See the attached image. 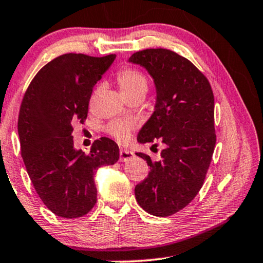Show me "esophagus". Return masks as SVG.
Masks as SVG:
<instances>
[{
	"label": "esophagus",
	"mask_w": 263,
	"mask_h": 263,
	"mask_svg": "<svg viewBox=\"0 0 263 263\" xmlns=\"http://www.w3.org/2000/svg\"><path fill=\"white\" fill-rule=\"evenodd\" d=\"M132 157H133L132 151L126 150V149H121L120 150V158H119L120 162H127L128 160H131Z\"/></svg>",
	"instance_id": "esophagus-1"
}]
</instances>
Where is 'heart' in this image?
I'll list each match as a JSON object with an SVG mask.
<instances>
[{
    "instance_id": "b5f03b06",
    "label": "heart",
    "mask_w": 263,
    "mask_h": 263,
    "mask_svg": "<svg viewBox=\"0 0 263 263\" xmlns=\"http://www.w3.org/2000/svg\"><path fill=\"white\" fill-rule=\"evenodd\" d=\"M118 82H119L121 91L126 98L135 93H138V91L145 93L147 89L146 76L135 68L121 69L118 72ZM135 127L136 124L133 121L116 120L107 126V132L116 137L119 142H125L130 137L131 132L135 130Z\"/></svg>"
}]
</instances>
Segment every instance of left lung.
Returning <instances> with one entry per match:
<instances>
[{
    "instance_id": "obj_1",
    "label": "left lung",
    "mask_w": 263,
    "mask_h": 263,
    "mask_svg": "<svg viewBox=\"0 0 263 263\" xmlns=\"http://www.w3.org/2000/svg\"><path fill=\"white\" fill-rule=\"evenodd\" d=\"M128 62L145 68L156 87L155 112L137 139L165 145L158 162L136 154L150 172L135 195L147 213L168 217L190 204L204 184L216 145L213 91L204 73L174 51L146 49Z\"/></svg>"
}]
</instances>
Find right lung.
<instances>
[{"mask_svg": "<svg viewBox=\"0 0 263 263\" xmlns=\"http://www.w3.org/2000/svg\"><path fill=\"white\" fill-rule=\"evenodd\" d=\"M114 59L116 54H62L39 70L22 99V160L36 193L58 217L72 219L89 212L98 193L96 170L119 160L112 139L95 140L89 154L76 150L72 139V125L87 119L93 87Z\"/></svg>", "mask_w": 263, "mask_h": 263, "instance_id": "add662e5", "label": "right lung"}]
</instances>
